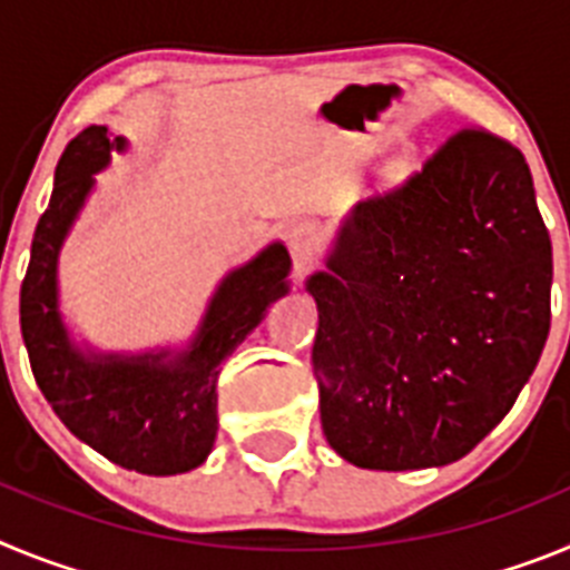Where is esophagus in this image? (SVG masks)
Returning <instances> with one entry per match:
<instances>
[{
	"instance_id": "34e87169",
	"label": "esophagus",
	"mask_w": 570,
	"mask_h": 570,
	"mask_svg": "<svg viewBox=\"0 0 570 570\" xmlns=\"http://www.w3.org/2000/svg\"><path fill=\"white\" fill-rule=\"evenodd\" d=\"M316 234L308 223H296L288 228V248L294 256L296 268H308L311 256H314Z\"/></svg>"
}]
</instances>
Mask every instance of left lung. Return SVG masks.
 Returning <instances> with one entry per match:
<instances>
[{"mask_svg": "<svg viewBox=\"0 0 570 570\" xmlns=\"http://www.w3.org/2000/svg\"><path fill=\"white\" fill-rule=\"evenodd\" d=\"M551 236L520 148L465 128L391 194L354 205L320 308L322 431L371 471L456 462L500 425L551 328Z\"/></svg>", "mask_w": 570, "mask_h": 570, "instance_id": "1", "label": "left lung"}]
</instances>
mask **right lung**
I'll return each mask as SVG.
<instances>
[{
	"label": "right lung",
	"instance_id": "obj_1",
	"mask_svg": "<svg viewBox=\"0 0 570 570\" xmlns=\"http://www.w3.org/2000/svg\"><path fill=\"white\" fill-rule=\"evenodd\" d=\"M125 145V136L90 125L65 148L48 210L30 245L19 322L39 391L70 434L128 471L170 476L203 465L210 454L223 362L259 325L271 302L288 294L291 256L274 242L230 271L185 351H82L59 314V250L94 188V174Z\"/></svg>",
	"mask_w": 570,
	"mask_h": 570
}]
</instances>
